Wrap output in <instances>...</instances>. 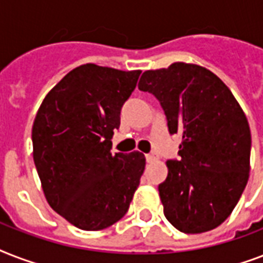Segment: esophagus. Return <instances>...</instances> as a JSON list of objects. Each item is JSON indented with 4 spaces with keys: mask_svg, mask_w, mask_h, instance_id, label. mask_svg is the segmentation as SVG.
Here are the masks:
<instances>
[{
    "mask_svg": "<svg viewBox=\"0 0 263 263\" xmlns=\"http://www.w3.org/2000/svg\"><path fill=\"white\" fill-rule=\"evenodd\" d=\"M157 160H158V153L157 152H152L150 154H146V161H147L148 164H152V162Z\"/></svg>",
    "mask_w": 263,
    "mask_h": 263,
    "instance_id": "1",
    "label": "esophagus"
}]
</instances>
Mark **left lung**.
Here are the masks:
<instances>
[{
    "mask_svg": "<svg viewBox=\"0 0 263 263\" xmlns=\"http://www.w3.org/2000/svg\"><path fill=\"white\" fill-rule=\"evenodd\" d=\"M138 87L158 99L169 134L181 135L158 185L166 220L184 233L217 228L249 181L251 132L241 107L220 78L192 64L143 72Z\"/></svg>",
    "mask_w": 263,
    "mask_h": 263,
    "instance_id": "left-lung-1",
    "label": "left lung"
}]
</instances>
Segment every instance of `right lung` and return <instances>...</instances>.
<instances>
[{
	"label": "right lung",
	"instance_id": "add662e5",
	"mask_svg": "<svg viewBox=\"0 0 263 263\" xmlns=\"http://www.w3.org/2000/svg\"><path fill=\"white\" fill-rule=\"evenodd\" d=\"M140 73L95 64L75 68L35 117L34 162L45 196L54 212L84 231L123 218L143 175L142 153H110L121 107Z\"/></svg>",
	"mask_w": 263,
	"mask_h": 263
}]
</instances>
